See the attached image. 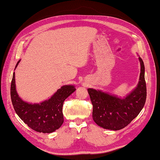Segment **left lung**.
<instances>
[{
  "instance_id": "obj_1",
  "label": "left lung",
  "mask_w": 160,
  "mask_h": 160,
  "mask_svg": "<svg viewBox=\"0 0 160 160\" xmlns=\"http://www.w3.org/2000/svg\"><path fill=\"white\" fill-rule=\"evenodd\" d=\"M141 62L139 82L134 91L125 98L89 88L88 91L93 105L92 118L97 125L104 129L119 130L125 128L140 113L147 98L145 66Z\"/></svg>"
}]
</instances>
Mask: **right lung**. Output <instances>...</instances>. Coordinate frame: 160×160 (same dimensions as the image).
<instances>
[{"mask_svg":"<svg viewBox=\"0 0 160 160\" xmlns=\"http://www.w3.org/2000/svg\"><path fill=\"white\" fill-rule=\"evenodd\" d=\"M75 90L76 88L72 85H64L48 100L41 104L27 103L18 95L13 72L11 83V98L15 112L31 129L42 133H52L63 123L62 107L64 102Z\"/></svg>","mask_w":160,"mask_h":160,"instance_id":"1","label":"right lung"}]
</instances>
